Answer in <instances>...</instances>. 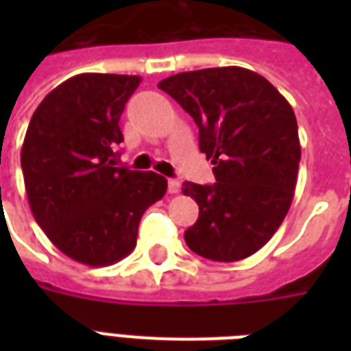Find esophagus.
<instances>
[{
	"instance_id": "34e87169",
	"label": "esophagus",
	"mask_w": 351,
	"mask_h": 351,
	"mask_svg": "<svg viewBox=\"0 0 351 351\" xmlns=\"http://www.w3.org/2000/svg\"><path fill=\"white\" fill-rule=\"evenodd\" d=\"M167 189H169V193H173V195L180 191V180H178V178H169V180H167Z\"/></svg>"
}]
</instances>
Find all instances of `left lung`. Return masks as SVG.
<instances>
[{
  "instance_id": "obj_1",
  "label": "left lung",
  "mask_w": 351,
  "mask_h": 351,
  "mask_svg": "<svg viewBox=\"0 0 351 351\" xmlns=\"http://www.w3.org/2000/svg\"><path fill=\"white\" fill-rule=\"evenodd\" d=\"M198 125V147L215 165L213 186L184 182L198 220L184 233L197 255L242 261L271 239L293 200L300 142L288 100L242 67L189 71L162 80Z\"/></svg>"
}]
</instances>
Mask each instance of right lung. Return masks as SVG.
Masks as SVG:
<instances>
[{
	"label": "right lung",
	"instance_id": "obj_1",
	"mask_svg": "<svg viewBox=\"0 0 351 351\" xmlns=\"http://www.w3.org/2000/svg\"><path fill=\"white\" fill-rule=\"evenodd\" d=\"M140 82L127 74L73 76L43 98L25 134L30 211L52 244L85 266L129 255L142 215L167 191L162 175L118 167V121Z\"/></svg>",
	"mask_w": 351,
	"mask_h": 351
}]
</instances>
